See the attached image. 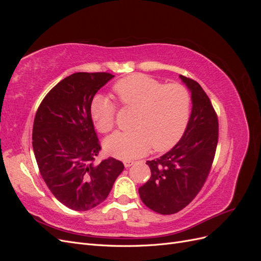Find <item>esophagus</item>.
Masks as SVG:
<instances>
[{
    "mask_svg": "<svg viewBox=\"0 0 261 261\" xmlns=\"http://www.w3.org/2000/svg\"><path fill=\"white\" fill-rule=\"evenodd\" d=\"M135 163L134 162L133 160H124V165H125V168H129V167H132V165Z\"/></svg>",
    "mask_w": 261,
    "mask_h": 261,
    "instance_id": "34e87169",
    "label": "esophagus"
}]
</instances>
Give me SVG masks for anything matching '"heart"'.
<instances>
[{
	"label": "heart",
	"mask_w": 261,
	"mask_h": 261,
	"mask_svg": "<svg viewBox=\"0 0 261 261\" xmlns=\"http://www.w3.org/2000/svg\"><path fill=\"white\" fill-rule=\"evenodd\" d=\"M113 91L121 106L136 110L132 132H117L107 138V152L120 159H134L151 148L164 151L183 136L191 115V96L179 84L163 85L144 74H134L118 81ZM116 106L97 94L91 100L90 115L101 133L114 127Z\"/></svg>",
	"instance_id": "b5f03b06"
}]
</instances>
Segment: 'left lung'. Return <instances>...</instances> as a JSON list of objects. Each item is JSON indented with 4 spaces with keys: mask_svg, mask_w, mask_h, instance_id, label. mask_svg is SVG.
<instances>
[{
    "mask_svg": "<svg viewBox=\"0 0 261 261\" xmlns=\"http://www.w3.org/2000/svg\"><path fill=\"white\" fill-rule=\"evenodd\" d=\"M192 93V114L178 143L169 152L147 161L151 176L140 186L146 206L160 215L184 209L200 192L215 159L219 136L218 116L201 86L183 75Z\"/></svg>",
    "mask_w": 261,
    "mask_h": 261,
    "instance_id": "left-lung-1",
    "label": "left lung"
}]
</instances>
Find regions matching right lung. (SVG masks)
<instances>
[{"instance_id":"obj_1","label":"right lung","mask_w":261,"mask_h":261,"mask_svg":"<svg viewBox=\"0 0 261 261\" xmlns=\"http://www.w3.org/2000/svg\"><path fill=\"white\" fill-rule=\"evenodd\" d=\"M114 76L75 73L61 81L39 106L33 147L40 174L60 202L76 211L103 202L124 164L94 162L101 150L90 115L94 94Z\"/></svg>"}]
</instances>
